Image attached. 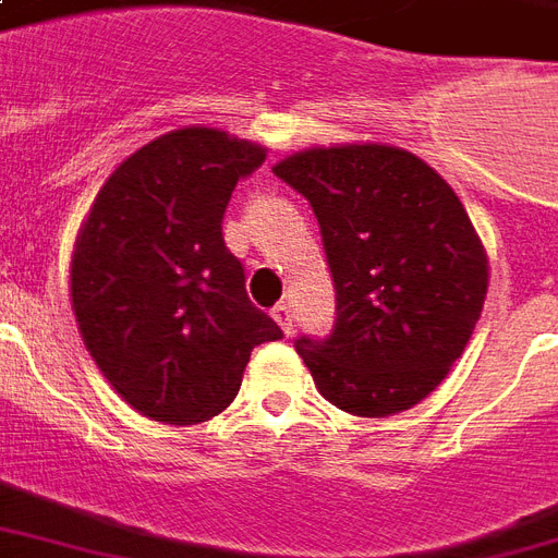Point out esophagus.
I'll list each match as a JSON object with an SVG mask.
<instances>
[{
    "label": "esophagus",
    "mask_w": 558,
    "mask_h": 558,
    "mask_svg": "<svg viewBox=\"0 0 558 558\" xmlns=\"http://www.w3.org/2000/svg\"><path fill=\"white\" fill-rule=\"evenodd\" d=\"M271 316H275V322H278L283 333H287V336L295 333V316H292L289 304H278V307L271 310Z\"/></svg>",
    "instance_id": "esophagus-1"
}]
</instances>
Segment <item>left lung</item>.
Segmentation results:
<instances>
[{
  "label": "left lung",
  "mask_w": 558,
  "mask_h": 558,
  "mask_svg": "<svg viewBox=\"0 0 558 558\" xmlns=\"http://www.w3.org/2000/svg\"><path fill=\"white\" fill-rule=\"evenodd\" d=\"M316 213L336 287L330 336L295 339L327 401L386 418L424 401L474 333L486 248L445 178L395 146L304 148L271 166Z\"/></svg>",
  "instance_id": "1"
}]
</instances>
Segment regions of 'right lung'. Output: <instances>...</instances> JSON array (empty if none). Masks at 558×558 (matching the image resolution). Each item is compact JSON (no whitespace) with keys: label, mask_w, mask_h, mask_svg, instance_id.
Listing matches in <instances>:
<instances>
[{"label":"right lung","mask_w":558,"mask_h":558,"mask_svg":"<svg viewBox=\"0 0 558 558\" xmlns=\"http://www.w3.org/2000/svg\"><path fill=\"white\" fill-rule=\"evenodd\" d=\"M266 148L178 128L113 169L81 225L72 313L108 383L140 415L198 424L236 398L251 351L283 336L248 301L222 236L233 186Z\"/></svg>","instance_id":"right-lung-1"}]
</instances>
